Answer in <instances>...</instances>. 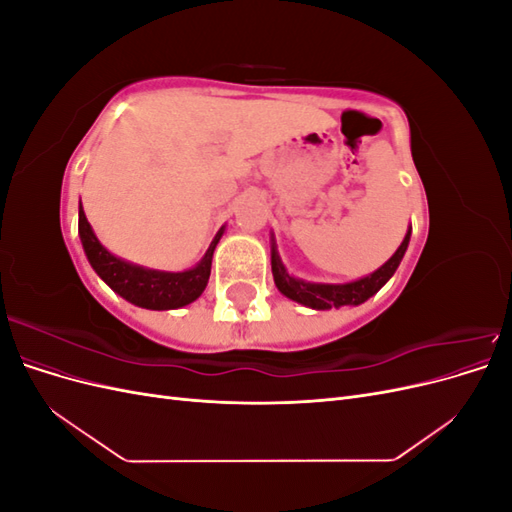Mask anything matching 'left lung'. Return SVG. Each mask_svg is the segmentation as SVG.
<instances>
[{"mask_svg": "<svg viewBox=\"0 0 512 512\" xmlns=\"http://www.w3.org/2000/svg\"><path fill=\"white\" fill-rule=\"evenodd\" d=\"M410 243V232L406 239L401 241L397 252L384 262V265L374 271L371 275L363 277V280H356L350 284H309L297 277L288 275L284 269L280 256L275 252V245L271 250V269H273V280L277 290L286 294L288 299L297 301L301 305H307L312 309H331V307H342V305H361L391 280L393 273L397 271L401 258H404Z\"/></svg>", "mask_w": 512, "mask_h": 512, "instance_id": "1", "label": "left lung"}]
</instances>
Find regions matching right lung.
<instances>
[{"mask_svg": "<svg viewBox=\"0 0 512 512\" xmlns=\"http://www.w3.org/2000/svg\"><path fill=\"white\" fill-rule=\"evenodd\" d=\"M79 235L85 247V254L91 262V267L102 280L111 286L123 299L147 309H177L196 301L203 294L209 275H211V258L213 250L218 245L222 230L213 239L205 258L190 271L183 273H166V271H151L130 265V262L115 258L111 252L102 247L91 230L83 207L79 209Z\"/></svg>", "mask_w": 512, "mask_h": 512, "instance_id": "add662e5", "label": "right lung"}]
</instances>
